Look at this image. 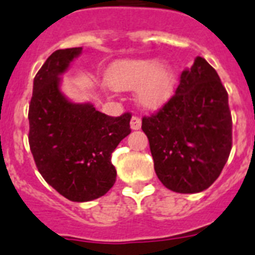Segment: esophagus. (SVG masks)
I'll use <instances>...</instances> for the list:
<instances>
[{"instance_id":"34e87169","label":"esophagus","mask_w":255,"mask_h":255,"mask_svg":"<svg viewBox=\"0 0 255 255\" xmlns=\"http://www.w3.org/2000/svg\"><path fill=\"white\" fill-rule=\"evenodd\" d=\"M130 128H132L133 130L140 129V128H141V118H138V117L133 115V117L130 118Z\"/></svg>"}]
</instances>
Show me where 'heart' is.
<instances>
[{"mask_svg":"<svg viewBox=\"0 0 255 255\" xmlns=\"http://www.w3.org/2000/svg\"><path fill=\"white\" fill-rule=\"evenodd\" d=\"M110 91H132L137 88V100L145 108L158 109L173 94L174 74L168 65L155 60H121L113 64L106 74Z\"/></svg>","mask_w":255,"mask_h":255,"instance_id":"obj_1","label":"heart"}]
</instances>
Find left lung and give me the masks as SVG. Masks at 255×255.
<instances>
[{
  "label": "left lung",
  "mask_w": 255,
  "mask_h": 255,
  "mask_svg": "<svg viewBox=\"0 0 255 255\" xmlns=\"http://www.w3.org/2000/svg\"><path fill=\"white\" fill-rule=\"evenodd\" d=\"M155 173L174 192L204 191L220 177L232 147L229 95L203 57L181 73L176 94L142 118Z\"/></svg>",
  "instance_id": "left-lung-1"
}]
</instances>
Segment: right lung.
I'll return each mask as SVG.
<instances>
[{"instance_id":"1","label":"right lung","mask_w":255,"mask_h":255,"mask_svg":"<svg viewBox=\"0 0 255 255\" xmlns=\"http://www.w3.org/2000/svg\"><path fill=\"white\" fill-rule=\"evenodd\" d=\"M82 47L51 54L33 81L29 146L46 182L72 201H91L113 187L112 152L130 133V114L109 117L92 104H74L61 94L60 75Z\"/></svg>"}]
</instances>
